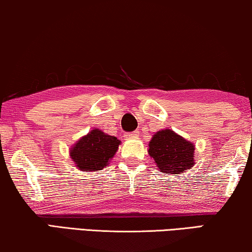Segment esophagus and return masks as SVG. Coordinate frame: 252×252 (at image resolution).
Masks as SVG:
<instances>
[{
    "instance_id": "obj_1",
    "label": "esophagus",
    "mask_w": 252,
    "mask_h": 252,
    "mask_svg": "<svg viewBox=\"0 0 252 252\" xmlns=\"http://www.w3.org/2000/svg\"><path fill=\"white\" fill-rule=\"evenodd\" d=\"M137 134H138V131H133V132H127V133H126L125 137L127 138V139H130V138L137 137Z\"/></svg>"
}]
</instances>
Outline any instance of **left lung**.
I'll list each match as a JSON object with an SVG mask.
<instances>
[{"mask_svg": "<svg viewBox=\"0 0 252 252\" xmlns=\"http://www.w3.org/2000/svg\"><path fill=\"white\" fill-rule=\"evenodd\" d=\"M148 154L164 173L179 175L194 165V145L170 129L154 134Z\"/></svg>", "mask_w": 252, "mask_h": 252, "instance_id": "obj_1", "label": "left lung"}]
</instances>
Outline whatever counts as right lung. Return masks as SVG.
<instances>
[{
    "label": "right lung",
    "mask_w": 252,
    "mask_h": 252,
    "mask_svg": "<svg viewBox=\"0 0 252 252\" xmlns=\"http://www.w3.org/2000/svg\"><path fill=\"white\" fill-rule=\"evenodd\" d=\"M120 141L101 130L94 129L77 141L70 151V158L77 168L83 171L104 169L118 151Z\"/></svg>",
    "instance_id": "right-lung-1"
}]
</instances>
